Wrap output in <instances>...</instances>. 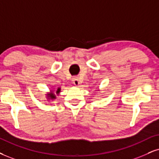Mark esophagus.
I'll list each match as a JSON object with an SVG mask.
<instances>
[{"label":"esophagus","instance_id":"1","mask_svg":"<svg viewBox=\"0 0 159 159\" xmlns=\"http://www.w3.org/2000/svg\"><path fill=\"white\" fill-rule=\"evenodd\" d=\"M73 84L74 85H75L76 86H79L80 84V81L79 78L74 77L73 79Z\"/></svg>","mask_w":159,"mask_h":159}]
</instances>
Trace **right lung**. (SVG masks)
<instances>
[{"mask_svg":"<svg viewBox=\"0 0 159 159\" xmlns=\"http://www.w3.org/2000/svg\"><path fill=\"white\" fill-rule=\"evenodd\" d=\"M54 91H55V93H57V94L59 95V93H60V91H61V89L60 88H57V89L56 90V91H52V92H51L50 93H48V99H56V95L54 94Z\"/></svg>","mask_w":159,"mask_h":159,"instance_id":"obj_1","label":"right lung"}]
</instances>
